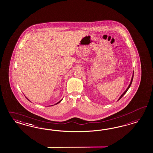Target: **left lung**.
Segmentation results:
<instances>
[{"label":"left lung","mask_w":153,"mask_h":153,"mask_svg":"<svg viewBox=\"0 0 153 153\" xmlns=\"http://www.w3.org/2000/svg\"><path fill=\"white\" fill-rule=\"evenodd\" d=\"M133 74H134V72H133V75H132V79H131V82H130V84H129V86H128V87L127 88V89H126V91L121 94V96L119 97V98L118 99V100H119L120 99H121V98H122V97L123 96V95H124L126 93V91L128 90V89H129V88H130V86H131V84H132V81H133Z\"/></svg>","instance_id":"8db88e82"}]
</instances>
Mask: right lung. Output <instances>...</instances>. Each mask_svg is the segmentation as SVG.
<instances>
[{
  "label": "right lung",
  "mask_w": 153,
  "mask_h": 153,
  "mask_svg": "<svg viewBox=\"0 0 153 153\" xmlns=\"http://www.w3.org/2000/svg\"><path fill=\"white\" fill-rule=\"evenodd\" d=\"M26 98H27V97H26ZM27 100H28V99H27ZM63 100V99H62V100H60V101H59V102H57V103H55V104H54V105H57V104H58V103H60V102H61V101H62V100ZM53 105H51V106H53ZM48 106H50V105H48Z\"/></svg>",
  "instance_id": "add662e5"
}]
</instances>
